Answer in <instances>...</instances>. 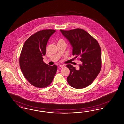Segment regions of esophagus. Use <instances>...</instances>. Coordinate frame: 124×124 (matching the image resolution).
I'll list each match as a JSON object with an SVG mask.
<instances>
[{
	"label": "esophagus",
	"mask_w": 124,
	"mask_h": 124,
	"mask_svg": "<svg viewBox=\"0 0 124 124\" xmlns=\"http://www.w3.org/2000/svg\"><path fill=\"white\" fill-rule=\"evenodd\" d=\"M60 67L61 68H64L65 67V65L64 64H60Z\"/></svg>",
	"instance_id": "esophagus-1"
}]
</instances>
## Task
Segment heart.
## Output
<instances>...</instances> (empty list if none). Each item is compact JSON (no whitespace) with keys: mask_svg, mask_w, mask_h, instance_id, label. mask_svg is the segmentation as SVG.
<instances>
[{"mask_svg":"<svg viewBox=\"0 0 124 124\" xmlns=\"http://www.w3.org/2000/svg\"><path fill=\"white\" fill-rule=\"evenodd\" d=\"M62 40H62V39H60V40H59V41H62Z\"/></svg>","mask_w":124,"mask_h":124,"instance_id":"heart-1","label":"heart"}]
</instances>
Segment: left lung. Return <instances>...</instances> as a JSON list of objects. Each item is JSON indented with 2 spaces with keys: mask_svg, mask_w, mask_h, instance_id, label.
I'll use <instances>...</instances> for the list:
<instances>
[{
  "mask_svg": "<svg viewBox=\"0 0 124 124\" xmlns=\"http://www.w3.org/2000/svg\"><path fill=\"white\" fill-rule=\"evenodd\" d=\"M60 31L72 46L73 55L81 61L78 70L71 64L66 65L70 71L67 78L68 84L75 89L88 86L101 69L100 46L95 39L82 29Z\"/></svg>",
  "mask_w": 124,
  "mask_h": 124,
  "instance_id": "obj_1",
  "label": "left lung"
}]
</instances>
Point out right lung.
<instances>
[{"label":"right lung","mask_w":124,"mask_h":124,"mask_svg":"<svg viewBox=\"0 0 124 124\" xmlns=\"http://www.w3.org/2000/svg\"><path fill=\"white\" fill-rule=\"evenodd\" d=\"M55 30H40L31 35L25 42L19 57V65L23 74L34 86L44 88L52 82L57 66L44 63L43 56L50 37Z\"/></svg>","instance_id":"right-lung-1"}]
</instances>
